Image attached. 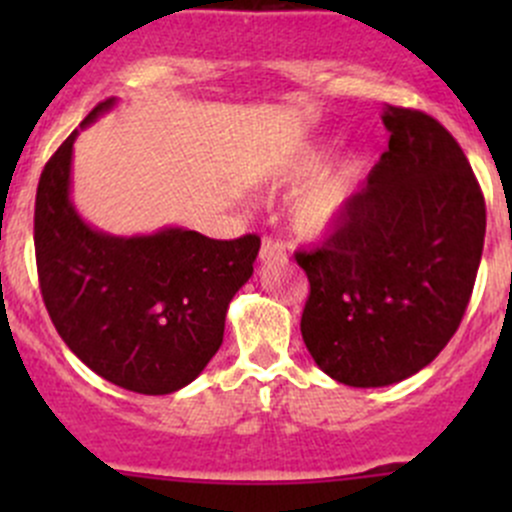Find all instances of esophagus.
Masks as SVG:
<instances>
[{
    "label": "esophagus",
    "mask_w": 512,
    "mask_h": 512,
    "mask_svg": "<svg viewBox=\"0 0 512 512\" xmlns=\"http://www.w3.org/2000/svg\"><path fill=\"white\" fill-rule=\"evenodd\" d=\"M260 260L262 262H282V260H287L285 242L275 240V237H262Z\"/></svg>",
    "instance_id": "obj_1"
}]
</instances>
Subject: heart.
<instances>
[{
	"instance_id": "1",
	"label": "heart",
	"mask_w": 512,
	"mask_h": 512,
	"mask_svg": "<svg viewBox=\"0 0 512 512\" xmlns=\"http://www.w3.org/2000/svg\"><path fill=\"white\" fill-rule=\"evenodd\" d=\"M324 160H327L324 148H307L282 165L280 175L282 178H309V175L322 170ZM359 170L361 165L354 160V163H347L334 173L312 180L299 193H294L287 208L289 227H292L294 235L302 237V240H317V237L327 235L347 208Z\"/></svg>"
}]
</instances>
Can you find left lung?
Instances as JSON below:
<instances>
[{"instance_id": "obj_1", "label": "left lung", "mask_w": 512, "mask_h": 512, "mask_svg": "<svg viewBox=\"0 0 512 512\" xmlns=\"http://www.w3.org/2000/svg\"><path fill=\"white\" fill-rule=\"evenodd\" d=\"M389 151L332 235L294 252L309 280L302 339L324 374L389 386L431 364L471 302L485 200L466 153L433 116L386 106Z\"/></svg>"}]
</instances>
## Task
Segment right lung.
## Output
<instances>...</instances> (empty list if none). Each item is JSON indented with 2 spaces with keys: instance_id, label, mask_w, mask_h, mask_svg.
<instances>
[{
  "instance_id": "right-lung-1",
  "label": "right lung",
  "mask_w": 512,
  "mask_h": 512,
  "mask_svg": "<svg viewBox=\"0 0 512 512\" xmlns=\"http://www.w3.org/2000/svg\"><path fill=\"white\" fill-rule=\"evenodd\" d=\"M113 98L84 118L89 126ZM71 133L44 165L34 205L41 297L56 332L91 371L160 396L188 386L223 344L227 304L252 277L260 237L210 240L165 227L113 237L89 227L69 198Z\"/></svg>"
}]
</instances>
